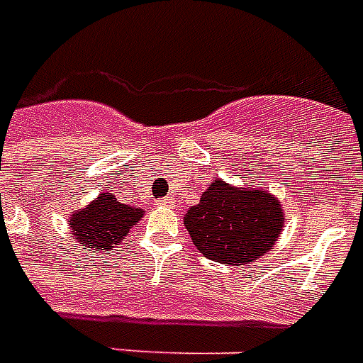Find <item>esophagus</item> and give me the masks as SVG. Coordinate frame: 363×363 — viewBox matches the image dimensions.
<instances>
[{"instance_id":"1","label":"esophagus","mask_w":363,"mask_h":363,"mask_svg":"<svg viewBox=\"0 0 363 363\" xmlns=\"http://www.w3.org/2000/svg\"><path fill=\"white\" fill-rule=\"evenodd\" d=\"M161 204H165V206H173V198H167V200H163Z\"/></svg>"}]
</instances>
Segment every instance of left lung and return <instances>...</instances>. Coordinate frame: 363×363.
<instances>
[{"instance_id": "obj_1", "label": "left lung", "mask_w": 363, "mask_h": 363, "mask_svg": "<svg viewBox=\"0 0 363 363\" xmlns=\"http://www.w3.org/2000/svg\"><path fill=\"white\" fill-rule=\"evenodd\" d=\"M184 228L206 259L239 267L270 251L284 228V210L268 190L218 179L189 208Z\"/></svg>"}]
</instances>
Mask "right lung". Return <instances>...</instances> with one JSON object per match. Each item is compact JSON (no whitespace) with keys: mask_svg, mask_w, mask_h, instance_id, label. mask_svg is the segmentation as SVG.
Instances as JSON below:
<instances>
[{"mask_svg":"<svg viewBox=\"0 0 363 363\" xmlns=\"http://www.w3.org/2000/svg\"><path fill=\"white\" fill-rule=\"evenodd\" d=\"M142 218L143 210L122 204L112 192H103L83 210L72 213L69 229L82 247L91 251H112Z\"/></svg>","mask_w":363,"mask_h":363,"instance_id":"obj_1","label":"right lung"}]
</instances>
